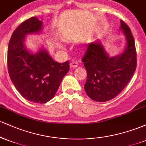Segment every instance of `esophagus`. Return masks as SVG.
<instances>
[{
	"instance_id": "34e87169",
	"label": "esophagus",
	"mask_w": 146,
	"mask_h": 146,
	"mask_svg": "<svg viewBox=\"0 0 146 146\" xmlns=\"http://www.w3.org/2000/svg\"><path fill=\"white\" fill-rule=\"evenodd\" d=\"M70 66H71V67H73V68H76L78 67V62L77 61H73L71 63V64H70Z\"/></svg>"
}]
</instances>
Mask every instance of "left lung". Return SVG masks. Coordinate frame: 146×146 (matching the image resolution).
<instances>
[{
  "instance_id": "8db88e82",
  "label": "left lung",
  "mask_w": 146,
  "mask_h": 146,
  "mask_svg": "<svg viewBox=\"0 0 146 146\" xmlns=\"http://www.w3.org/2000/svg\"><path fill=\"white\" fill-rule=\"evenodd\" d=\"M121 29L127 40L122 54L110 58L100 42L87 44L82 57L87 72L84 89L90 99L96 102L109 101L126 86L137 67V51L130 29L121 20Z\"/></svg>"
}]
</instances>
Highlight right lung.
Wrapping results in <instances>:
<instances>
[{"label":"right lung","mask_w":146,"mask_h":146,"mask_svg":"<svg viewBox=\"0 0 146 146\" xmlns=\"http://www.w3.org/2000/svg\"><path fill=\"white\" fill-rule=\"evenodd\" d=\"M42 22L31 17L14 30L9 42L7 68L11 82L23 98L45 104L54 97L64 75L69 71L68 61H54L46 50L31 54L25 48V37L40 32Z\"/></svg>","instance_id":"right-lung-1"}]
</instances>
